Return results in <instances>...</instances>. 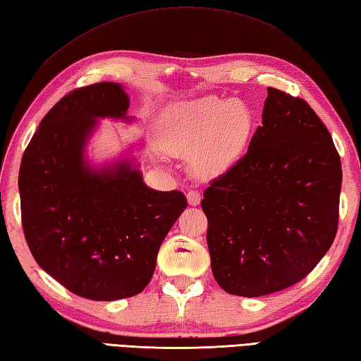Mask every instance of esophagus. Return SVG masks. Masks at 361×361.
<instances>
[{
	"instance_id": "esophagus-1",
	"label": "esophagus",
	"mask_w": 361,
	"mask_h": 361,
	"mask_svg": "<svg viewBox=\"0 0 361 361\" xmlns=\"http://www.w3.org/2000/svg\"><path fill=\"white\" fill-rule=\"evenodd\" d=\"M186 197H188V203L191 207H197L199 203H200V200H202L200 192L199 191H194V189H191V191H188Z\"/></svg>"
}]
</instances>
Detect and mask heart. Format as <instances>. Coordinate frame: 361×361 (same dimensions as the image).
Wrapping results in <instances>:
<instances>
[{"mask_svg":"<svg viewBox=\"0 0 361 361\" xmlns=\"http://www.w3.org/2000/svg\"><path fill=\"white\" fill-rule=\"evenodd\" d=\"M254 128V112L245 101L203 97L178 104L164 115L162 145L170 154H189L192 175L212 181L243 159Z\"/></svg>","mask_w":361,"mask_h":361,"instance_id":"heart-1","label":"heart"}]
</instances>
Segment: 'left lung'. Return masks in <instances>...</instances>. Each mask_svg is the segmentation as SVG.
I'll return each instance as SVG.
<instances>
[{
    "label": "left lung",
    "mask_w": 361,
    "mask_h": 361,
    "mask_svg": "<svg viewBox=\"0 0 361 361\" xmlns=\"http://www.w3.org/2000/svg\"><path fill=\"white\" fill-rule=\"evenodd\" d=\"M339 154L310 104L268 88L247 153L203 192L213 276L262 297L307 276L338 232Z\"/></svg>",
    "instance_id": "left-lung-1"
}]
</instances>
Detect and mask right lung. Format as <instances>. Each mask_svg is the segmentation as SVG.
<instances>
[{
    "label": "right lung",
    "instance_id": "1",
    "mask_svg": "<svg viewBox=\"0 0 361 361\" xmlns=\"http://www.w3.org/2000/svg\"><path fill=\"white\" fill-rule=\"evenodd\" d=\"M129 97L101 82L61 97L26 147L20 172L23 233L32 257L78 297L114 301L148 286L159 247L188 207L154 191L130 161L93 170L83 149L97 118L129 120Z\"/></svg>",
    "mask_w": 361,
    "mask_h": 361
}]
</instances>
